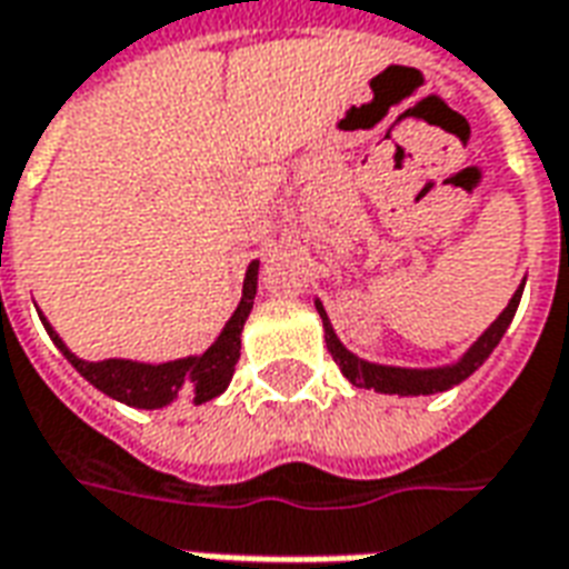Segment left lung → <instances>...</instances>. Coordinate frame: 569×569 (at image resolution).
Segmentation results:
<instances>
[{
	"label": "left lung",
	"instance_id": "8db88e82",
	"mask_svg": "<svg viewBox=\"0 0 569 569\" xmlns=\"http://www.w3.org/2000/svg\"><path fill=\"white\" fill-rule=\"evenodd\" d=\"M521 292H525V283L515 289L512 301L506 305V310H502L497 320L490 322L476 345L469 347L453 366H441V369H399V366H378V362H366V359L353 357V353L338 341V335H335L332 322L326 317V310H322L320 301H317V310H320L322 329H326V347H329V353H332V359L338 362L341 375H345L353 387H366V390H378V393L390 396H432L445 393V390H451V387H457L460 381H466V378L493 353V347L500 345V338L506 335V329H509V322H512L515 310H518V301H521Z\"/></svg>",
	"mask_w": 569,
	"mask_h": 569
}]
</instances>
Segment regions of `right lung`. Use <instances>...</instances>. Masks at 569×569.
<instances>
[{
	"label": "right lung",
	"mask_w": 569,
	"mask_h": 569,
	"mask_svg": "<svg viewBox=\"0 0 569 569\" xmlns=\"http://www.w3.org/2000/svg\"><path fill=\"white\" fill-rule=\"evenodd\" d=\"M256 286H259V261H252L247 268L243 298L231 313V320L224 322L222 335L200 357L173 359V362H161V366L133 362V359L84 362L63 345V338L51 329V322L44 317L42 322L51 335V341L60 347V353L72 362V369L79 371L84 381H91L100 393L112 396L130 408H149V411L170 406L176 396H188L191 402L200 406V402H210L219 393H224V387L231 383L237 359H240V332H243V322L252 310Z\"/></svg>",
	"instance_id": "obj_1"
}]
</instances>
